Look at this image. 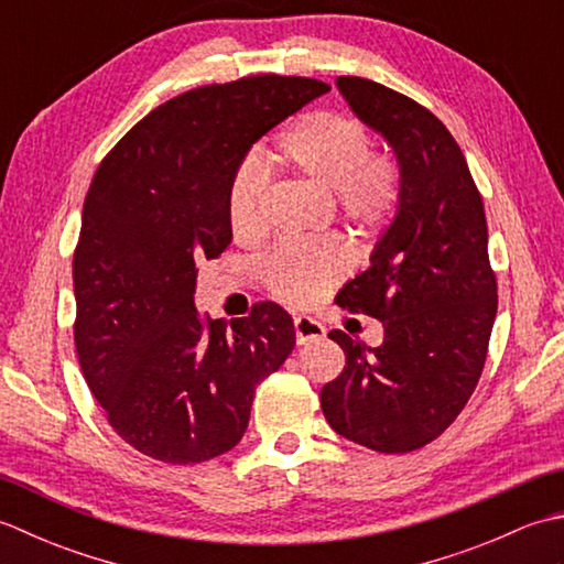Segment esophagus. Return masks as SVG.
Segmentation results:
<instances>
[{
    "instance_id": "1",
    "label": "esophagus",
    "mask_w": 564,
    "mask_h": 564,
    "mask_svg": "<svg viewBox=\"0 0 564 564\" xmlns=\"http://www.w3.org/2000/svg\"><path fill=\"white\" fill-rule=\"evenodd\" d=\"M293 329H295V341L297 344L315 341V339L322 337V334H325V327H322L319 322L313 319V317H295Z\"/></svg>"
}]
</instances>
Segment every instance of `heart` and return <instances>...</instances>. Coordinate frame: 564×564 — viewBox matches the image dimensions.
Here are the masks:
<instances>
[{
	"label": "heart",
	"mask_w": 564,
	"mask_h": 564,
	"mask_svg": "<svg viewBox=\"0 0 564 564\" xmlns=\"http://www.w3.org/2000/svg\"><path fill=\"white\" fill-rule=\"evenodd\" d=\"M279 162L301 182L329 191L341 218L373 230L398 208V172L390 160L368 152L366 128L356 118L313 111L285 130L279 142ZM267 174L259 162L237 172L227 194V223L239 242H251L263 230ZM344 273L337 247H281L263 261L267 289L283 303L310 305L329 291Z\"/></svg>",
	"instance_id": "obj_1"
}]
</instances>
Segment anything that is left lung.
Wrapping results in <instances>:
<instances>
[{
    "label": "left lung",
    "mask_w": 564,
    "mask_h": 564,
    "mask_svg": "<svg viewBox=\"0 0 564 564\" xmlns=\"http://www.w3.org/2000/svg\"><path fill=\"white\" fill-rule=\"evenodd\" d=\"M337 87L392 145L400 200L370 269L337 295L349 313L382 322V344L329 332L346 366L319 402L339 436L410 453L455 422L482 376L497 317L485 206L458 142L422 104L364 77Z\"/></svg>",
    "instance_id": "1"
}]
</instances>
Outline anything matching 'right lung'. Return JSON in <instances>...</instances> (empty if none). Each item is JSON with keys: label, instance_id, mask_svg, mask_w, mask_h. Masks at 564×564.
Here are the masks:
<instances>
[{"label": "right lung", "instance_id": "1", "mask_svg": "<svg viewBox=\"0 0 564 564\" xmlns=\"http://www.w3.org/2000/svg\"><path fill=\"white\" fill-rule=\"evenodd\" d=\"M329 84L251 75L164 101L116 142L84 198L72 259L75 346L113 431L148 458L191 465L242 441L257 386L293 351V319L200 315L198 263L230 245L227 194L254 142Z\"/></svg>", "mask_w": 564, "mask_h": 564}]
</instances>
